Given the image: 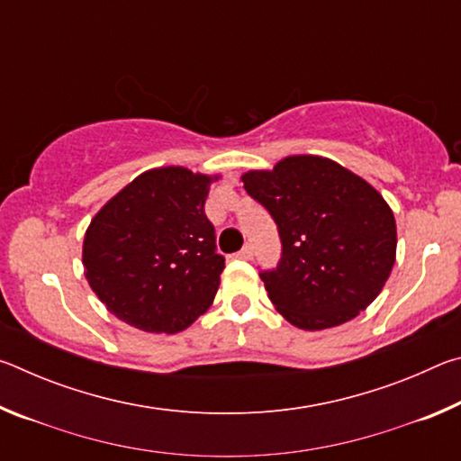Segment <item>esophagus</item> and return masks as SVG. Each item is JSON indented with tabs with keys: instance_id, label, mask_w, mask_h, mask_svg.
<instances>
[{
	"instance_id": "obj_1",
	"label": "esophagus",
	"mask_w": 461,
	"mask_h": 461,
	"mask_svg": "<svg viewBox=\"0 0 461 461\" xmlns=\"http://www.w3.org/2000/svg\"><path fill=\"white\" fill-rule=\"evenodd\" d=\"M236 258H240V260H252V258H254V248H252V244H246L244 248H241L240 252L236 254Z\"/></svg>"
}]
</instances>
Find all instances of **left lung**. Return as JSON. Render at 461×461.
Returning a JSON list of instances; mask_svg holds the SVG:
<instances>
[{"label": "left lung", "mask_w": 461, "mask_h": 461, "mask_svg": "<svg viewBox=\"0 0 461 461\" xmlns=\"http://www.w3.org/2000/svg\"><path fill=\"white\" fill-rule=\"evenodd\" d=\"M241 181L278 225L283 258L260 278L288 323L330 330L376 299L396 260V221L368 181L315 154L285 156Z\"/></svg>", "instance_id": "left-lung-1"}]
</instances>
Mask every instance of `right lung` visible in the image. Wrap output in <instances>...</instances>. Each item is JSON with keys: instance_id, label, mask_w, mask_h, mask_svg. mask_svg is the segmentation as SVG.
<instances>
[{"instance_id": "1", "label": "right lung", "mask_w": 461, "mask_h": 461, "mask_svg": "<svg viewBox=\"0 0 461 461\" xmlns=\"http://www.w3.org/2000/svg\"><path fill=\"white\" fill-rule=\"evenodd\" d=\"M220 178L150 168L99 209L83 238V267L109 313L148 333H178L212 307L225 260L205 201Z\"/></svg>"}]
</instances>
